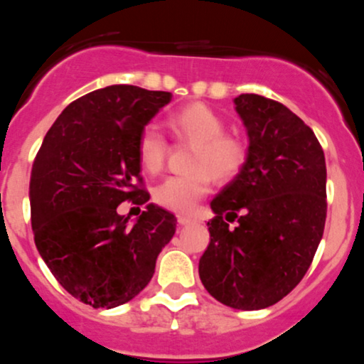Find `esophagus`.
Here are the masks:
<instances>
[{"instance_id":"1","label":"esophagus","mask_w":364,"mask_h":364,"mask_svg":"<svg viewBox=\"0 0 364 364\" xmlns=\"http://www.w3.org/2000/svg\"><path fill=\"white\" fill-rule=\"evenodd\" d=\"M193 221H194V219L189 218V215H178V225L187 226V225H191Z\"/></svg>"}]
</instances>
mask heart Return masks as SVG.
<instances>
[{"label":"heart","instance_id":"heart-1","mask_svg":"<svg viewBox=\"0 0 364 364\" xmlns=\"http://www.w3.org/2000/svg\"><path fill=\"white\" fill-rule=\"evenodd\" d=\"M168 129L177 138L196 143L189 175L170 177L154 191V200L168 210L187 214L210 191L212 177L228 182L244 170L247 146L240 138L225 134V120L203 102H193L171 113ZM168 143L157 129L146 127L138 139L143 170L157 173L166 161Z\"/></svg>","mask_w":364,"mask_h":364}]
</instances>
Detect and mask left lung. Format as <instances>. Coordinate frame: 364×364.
Instances as JSON below:
<instances>
[{
    "mask_svg": "<svg viewBox=\"0 0 364 364\" xmlns=\"http://www.w3.org/2000/svg\"><path fill=\"white\" fill-rule=\"evenodd\" d=\"M233 102L250 139L247 161L210 201L215 215L198 272L214 299L251 311L282 301L304 278L326 225L327 173L318 139L289 107L255 93Z\"/></svg>",
    "mask_w": 364,
    "mask_h": 364,
    "instance_id": "left-lung-1",
    "label": "left lung"
}]
</instances>
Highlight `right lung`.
<instances>
[{"mask_svg":"<svg viewBox=\"0 0 364 364\" xmlns=\"http://www.w3.org/2000/svg\"><path fill=\"white\" fill-rule=\"evenodd\" d=\"M171 100L131 85L95 90L68 104L46 134L30 178L31 228L42 260L70 296L93 308L134 299L152 279L177 218L149 203L138 139ZM125 199L147 208L120 216Z\"/></svg>","mask_w":364,"mask_h":364,"instance_id":"1","label":"right lung"}]
</instances>
